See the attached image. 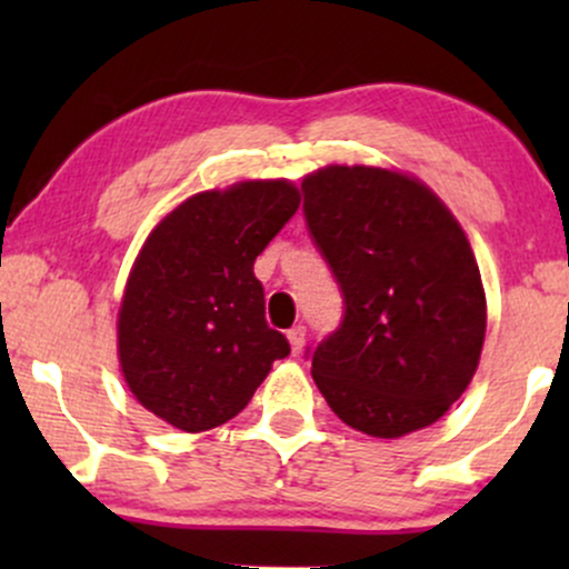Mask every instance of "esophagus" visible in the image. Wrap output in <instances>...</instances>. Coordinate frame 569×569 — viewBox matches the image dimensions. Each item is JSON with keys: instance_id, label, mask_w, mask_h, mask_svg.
<instances>
[{"instance_id": "obj_1", "label": "esophagus", "mask_w": 569, "mask_h": 569, "mask_svg": "<svg viewBox=\"0 0 569 569\" xmlns=\"http://www.w3.org/2000/svg\"><path fill=\"white\" fill-rule=\"evenodd\" d=\"M305 326L299 323V326H293V329H289V342H291V352L293 356H299V352H302V348H305Z\"/></svg>"}]
</instances>
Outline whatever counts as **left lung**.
Returning a JSON list of instances; mask_svg holds the SVG:
<instances>
[{
  "label": "left lung",
  "mask_w": 569,
  "mask_h": 569,
  "mask_svg": "<svg viewBox=\"0 0 569 569\" xmlns=\"http://www.w3.org/2000/svg\"><path fill=\"white\" fill-rule=\"evenodd\" d=\"M305 221L345 299L312 350L342 422L377 439L433 426L479 367L487 299L466 232L422 181L369 166L305 176Z\"/></svg>",
  "instance_id": "8db88e82"
}]
</instances>
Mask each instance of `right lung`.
Masks as SVG:
<instances>
[{"label":"right lung","mask_w":569,"mask_h":569,"mask_svg":"<svg viewBox=\"0 0 569 569\" xmlns=\"http://www.w3.org/2000/svg\"><path fill=\"white\" fill-rule=\"evenodd\" d=\"M299 208L286 179L198 192L136 257L117 352L130 393L168 426L200 433L232 420L291 352L264 321L253 262Z\"/></svg>","instance_id":"right-lung-1"}]
</instances>
